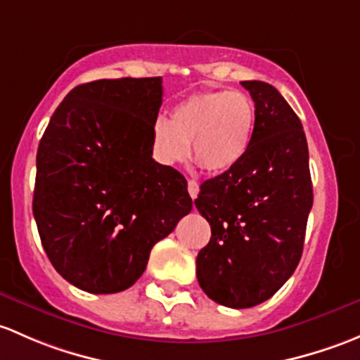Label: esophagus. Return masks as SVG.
I'll list each match as a JSON object with an SVG mask.
<instances>
[{
	"label": "esophagus",
	"mask_w": 360,
	"mask_h": 360,
	"mask_svg": "<svg viewBox=\"0 0 360 360\" xmlns=\"http://www.w3.org/2000/svg\"><path fill=\"white\" fill-rule=\"evenodd\" d=\"M187 188H188V194H191V198H192V199L198 198V194H199V184H198V181L188 180Z\"/></svg>",
	"instance_id": "esophagus-1"
}]
</instances>
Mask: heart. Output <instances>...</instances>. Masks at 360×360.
<instances>
[{
    "instance_id": "1",
    "label": "heart",
    "mask_w": 360,
    "mask_h": 360,
    "mask_svg": "<svg viewBox=\"0 0 360 360\" xmlns=\"http://www.w3.org/2000/svg\"><path fill=\"white\" fill-rule=\"evenodd\" d=\"M255 129V103L239 90L194 94L173 105L169 120L153 124V153L161 165L192 161L207 173L234 168L248 153Z\"/></svg>"
}]
</instances>
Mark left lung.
Here are the masks:
<instances>
[{
  "instance_id": "obj_1",
  "label": "left lung",
  "mask_w": 360,
  "mask_h": 360,
  "mask_svg": "<svg viewBox=\"0 0 360 360\" xmlns=\"http://www.w3.org/2000/svg\"><path fill=\"white\" fill-rule=\"evenodd\" d=\"M255 129L239 162L201 185L195 207L211 239L195 260L213 302L250 309L274 296L298 266L314 192L302 121L263 81H243Z\"/></svg>"
}]
</instances>
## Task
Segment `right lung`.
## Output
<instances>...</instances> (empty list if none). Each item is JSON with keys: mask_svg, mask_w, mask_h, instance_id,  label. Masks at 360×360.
Returning <instances> with one entry per match:
<instances>
[{"mask_svg": "<svg viewBox=\"0 0 360 360\" xmlns=\"http://www.w3.org/2000/svg\"><path fill=\"white\" fill-rule=\"evenodd\" d=\"M161 103V77L91 81L69 91L44 129L32 213L51 265L79 290H128L191 213L187 180L153 159Z\"/></svg>", "mask_w": 360, "mask_h": 360, "instance_id": "obj_1", "label": "right lung"}]
</instances>
